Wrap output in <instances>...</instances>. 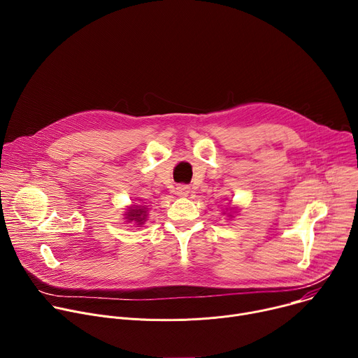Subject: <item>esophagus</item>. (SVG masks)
<instances>
[{"label": "esophagus", "instance_id": "esophagus-1", "mask_svg": "<svg viewBox=\"0 0 358 358\" xmlns=\"http://www.w3.org/2000/svg\"><path fill=\"white\" fill-rule=\"evenodd\" d=\"M176 192L177 195H181V196H187L189 194V187L188 185H178L176 188Z\"/></svg>", "mask_w": 358, "mask_h": 358}]
</instances>
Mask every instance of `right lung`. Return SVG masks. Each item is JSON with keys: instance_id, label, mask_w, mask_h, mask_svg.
Here are the masks:
<instances>
[{"instance_id": "add662e5", "label": "right lung", "mask_w": 358, "mask_h": 358, "mask_svg": "<svg viewBox=\"0 0 358 358\" xmlns=\"http://www.w3.org/2000/svg\"><path fill=\"white\" fill-rule=\"evenodd\" d=\"M126 215L129 221H134L137 222V225H140L145 220V208H141L140 206H137L134 208H130V213H127Z\"/></svg>"}]
</instances>
